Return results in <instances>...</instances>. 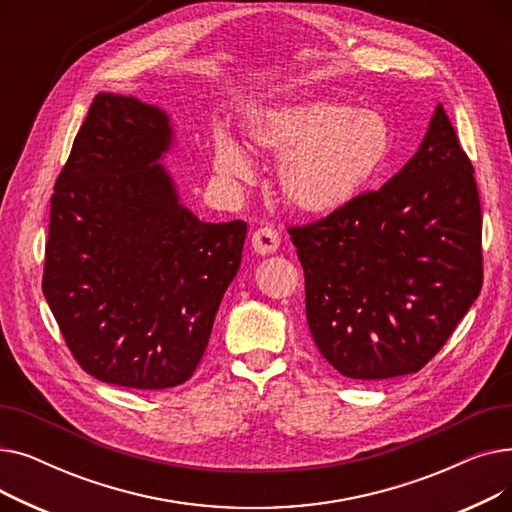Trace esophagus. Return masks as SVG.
<instances>
[{"mask_svg": "<svg viewBox=\"0 0 512 512\" xmlns=\"http://www.w3.org/2000/svg\"><path fill=\"white\" fill-rule=\"evenodd\" d=\"M251 245H253L255 253L270 255V253H274L280 247V234L272 226L257 228L253 232V236H251Z\"/></svg>", "mask_w": 512, "mask_h": 512, "instance_id": "1", "label": "esophagus"}]
</instances>
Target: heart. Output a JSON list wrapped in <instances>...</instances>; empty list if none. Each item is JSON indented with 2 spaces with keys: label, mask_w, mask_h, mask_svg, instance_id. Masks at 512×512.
I'll list each match as a JSON object with an SVG mask.
<instances>
[{
  "label": "heart",
  "mask_w": 512,
  "mask_h": 512,
  "mask_svg": "<svg viewBox=\"0 0 512 512\" xmlns=\"http://www.w3.org/2000/svg\"><path fill=\"white\" fill-rule=\"evenodd\" d=\"M245 134L253 147L282 159V193L305 213H330L351 203L392 151L386 116L346 101L267 107L247 120ZM215 166L242 178L251 172V159L230 134H218Z\"/></svg>",
  "instance_id": "heart-1"
}]
</instances>
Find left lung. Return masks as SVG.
<instances>
[{"mask_svg":"<svg viewBox=\"0 0 512 512\" xmlns=\"http://www.w3.org/2000/svg\"><path fill=\"white\" fill-rule=\"evenodd\" d=\"M473 166L438 105L419 151L380 191L288 234L305 272L307 324L351 380L419 371L483 282Z\"/></svg>","mask_w":512,"mask_h":512,"instance_id":"8db88e82","label":"left lung"}]
</instances>
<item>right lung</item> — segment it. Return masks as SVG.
Wrapping results in <instances>:
<instances>
[{"instance_id": "obj_1", "label": "right lung", "mask_w": 512, "mask_h": 512, "mask_svg": "<svg viewBox=\"0 0 512 512\" xmlns=\"http://www.w3.org/2000/svg\"><path fill=\"white\" fill-rule=\"evenodd\" d=\"M166 112L99 93L51 197L43 294L76 363L105 384L164 390L197 369L247 224L188 211L159 159Z\"/></svg>"}]
</instances>
